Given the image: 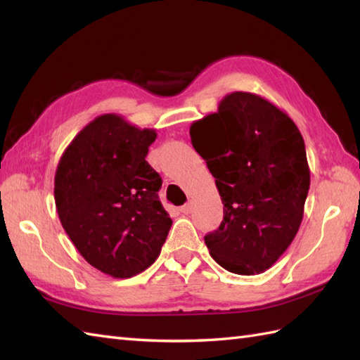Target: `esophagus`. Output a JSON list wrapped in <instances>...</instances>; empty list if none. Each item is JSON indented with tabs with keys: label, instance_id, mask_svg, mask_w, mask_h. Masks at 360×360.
Instances as JSON below:
<instances>
[{
	"label": "esophagus",
	"instance_id": "1",
	"mask_svg": "<svg viewBox=\"0 0 360 360\" xmlns=\"http://www.w3.org/2000/svg\"><path fill=\"white\" fill-rule=\"evenodd\" d=\"M179 210H181V213H184V215H188V213L192 212V204H190V202H188V204H184Z\"/></svg>",
	"mask_w": 360,
	"mask_h": 360
}]
</instances>
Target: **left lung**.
Instances as JSON below:
<instances>
[{
	"mask_svg": "<svg viewBox=\"0 0 360 360\" xmlns=\"http://www.w3.org/2000/svg\"><path fill=\"white\" fill-rule=\"evenodd\" d=\"M190 139L224 204L223 223L204 236L212 258L229 272L263 274L303 219L311 176L300 129L264 97L235 91L190 125Z\"/></svg>",
	"mask_w": 360,
	"mask_h": 360,
	"instance_id": "left-lung-1",
	"label": "left lung"
}]
</instances>
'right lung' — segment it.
Masks as SVG:
<instances>
[{"label":"right lung","mask_w":360,"mask_h":360,"mask_svg":"<svg viewBox=\"0 0 360 360\" xmlns=\"http://www.w3.org/2000/svg\"><path fill=\"white\" fill-rule=\"evenodd\" d=\"M156 136L119 114H102L58 160L60 223L80 255L112 278H129L155 263L172 227L158 195L162 179L145 160Z\"/></svg>","instance_id":"1"}]
</instances>
